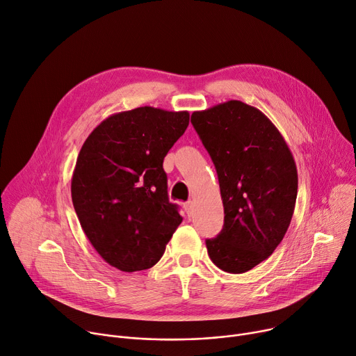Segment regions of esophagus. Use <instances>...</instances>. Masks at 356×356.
Wrapping results in <instances>:
<instances>
[{
  "mask_svg": "<svg viewBox=\"0 0 356 356\" xmlns=\"http://www.w3.org/2000/svg\"><path fill=\"white\" fill-rule=\"evenodd\" d=\"M184 211L187 213V216H188V217L193 214V211H195V204H193V202H187V203H184Z\"/></svg>",
  "mask_w": 356,
  "mask_h": 356,
  "instance_id": "esophagus-1",
  "label": "esophagus"
}]
</instances>
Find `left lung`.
I'll return each mask as SVG.
<instances>
[{"label":"left lung","instance_id":"obj_1","mask_svg":"<svg viewBox=\"0 0 356 356\" xmlns=\"http://www.w3.org/2000/svg\"><path fill=\"white\" fill-rule=\"evenodd\" d=\"M191 123L217 170L224 225L206 240L210 260L243 274L274 252L293 218L297 166L274 123L241 101L191 113Z\"/></svg>","mask_w":356,"mask_h":356}]
</instances>
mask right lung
Segmentation results:
<instances>
[{
    "mask_svg": "<svg viewBox=\"0 0 356 356\" xmlns=\"http://www.w3.org/2000/svg\"><path fill=\"white\" fill-rule=\"evenodd\" d=\"M187 111L152 106L111 115L85 140L72 175L81 227L112 267H153L183 217L169 202L163 159L188 126Z\"/></svg>",
    "mask_w": 356,
    "mask_h": 356,
    "instance_id": "1",
    "label": "right lung"
}]
</instances>
